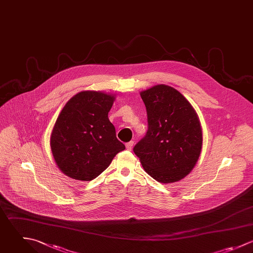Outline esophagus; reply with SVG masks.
<instances>
[{
	"label": "esophagus",
	"mask_w": 253,
	"mask_h": 253,
	"mask_svg": "<svg viewBox=\"0 0 253 253\" xmlns=\"http://www.w3.org/2000/svg\"><path fill=\"white\" fill-rule=\"evenodd\" d=\"M133 145H134V142H133V141H130V142L126 143V149H127L128 151H131L132 148H133Z\"/></svg>",
	"instance_id": "34e87169"
}]
</instances>
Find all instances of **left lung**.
Returning <instances> with one entry per match:
<instances>
[{"label": "left lung", "instance_id": "obj_1", "mask_svg": "<svg viewBox=\"0 0 253 253\" xmlns=\"http://www.w3.org/2000/svg\"><path fill=\"white\" fill-rule=\"evenodd\" d=\"M148 131L133 151L154 179L178 181L196 165L202 148V130L188 100L175 88L159 84L141 92Z\"/></svg>", "mask_w": 253, "mask_h": 253}]
</instances>
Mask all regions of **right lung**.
I'll use <instances>...</instances> for the list:
<instances>
[{
	"mask_svg": "<svg viewBox=\"0 0 253 253\" xmlns=\"http://www.w3.org/2000/svg\"><path fill=\"white\" fill-rule=\"evenodd\" d=\"M114 99L100 91H81L59 114L50 146L58 168L69 177L92 180L125 150L108 119Z\"/></svg>",
	"mask_w": 253,
	"mask_h": 253,
	"instance_id": "right-lung-1",
	"label": "right lung"
}]
</instances>
